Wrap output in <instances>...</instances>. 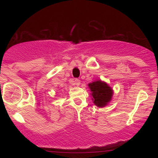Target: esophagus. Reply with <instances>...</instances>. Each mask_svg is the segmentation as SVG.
Masks as SVG:
<instances>
[{
  "mask_svg": "<svg viewBox=\"0 0 158 158\" xmlns=\"http://www.w3.org/2000/svg\"><path fill=\"white\" fill-rule=\"evenodd\" d=\"M71 84H73L74 85H77V86H79V85H80V80H79V79H74L73 81H72Z\"/></svg>",
  "mask_w": 158,
  "mask_h": 158,
  "instance_id": "1",
  "label": "esophagus"
}]
</instances>
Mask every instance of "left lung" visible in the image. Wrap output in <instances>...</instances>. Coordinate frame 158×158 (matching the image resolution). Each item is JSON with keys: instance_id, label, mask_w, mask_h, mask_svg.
Instances as JSON below:
<instances>
[{"instance_id": "1", "label": "left lung", "mask_w": 158, "mask_h": 158, "mask_svg": "<svg viewBox=\"0 0 158 158\" xmlns=\"http://www.w3.org/2000/svg\"><path fill=\"white\" fill-rule=\"evenodd\" d=\"M92 92L94 103L98 107L106 106L111 99L113 91L106 83L102 81H96L88 85Z\"/></svg>"}]
</instances>
